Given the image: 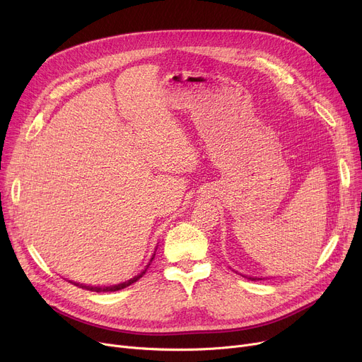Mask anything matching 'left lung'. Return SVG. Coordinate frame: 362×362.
I'll return each instance as SVG.
<instances>
[{
    "label": "left lung",
    "instance_id": "8db88e82",
    "mask_svg": "<svg viewBox=\"0 0 362 362\" xmlns=\"http://www.w3.org/2000/svg\"><path fill=\"white\" fill-rule=\"evenodd\" d=\"M248 279H251V280H261V279H257V277H248Z\"/></svg>",
    "mask_w": 362,
    "mask_h": 362
}]
</instances>
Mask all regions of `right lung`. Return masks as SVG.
<instances>
[{
  "mask_svg": "<svg viewBox=\"0 0 362 362\" xmlns=\"http://www.w3.org/2000/svg\"><path fill=\"white\" fill-rule=\"evenodd\" d=\"M154 257H156V254L152 255V258L149 259V262H148V265L145 267V270H142L138 276H135L133 279H130V280H127V281H123V283H119V284H112V286H86V284H81V283H74V281H70V283H73V284H76V286L78 288H82V289H86V291H90V292H116V291H122V289H124V288H127V286H130L132 283H135V281H138L144 274H145V272H146V269L149 267V264H151V261L154 259Z\"/></svg>",
  "mask_w": 362,
  "mask_h": 362,
  "instance_id": "add662e5",
  "label": "right lung"
}]
</instances>
